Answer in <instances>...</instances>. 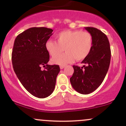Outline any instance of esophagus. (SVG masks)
<instances>
[{
    "mask_svg": "<svg viewBox=\"0 0 126 126\" xmlns=\"http://www.w3.org/2000/svg\"><path fill=\"white\" fill-rule=\"evenodd\" d=\"M64 67H65V66H60V69H63V68H64Z\"/></svg>",
    "mask_w": 126,
    "mask_h": 126,
    "instance_id": "esophagus-1",
    "label": "esophagus"
}]
</instances>
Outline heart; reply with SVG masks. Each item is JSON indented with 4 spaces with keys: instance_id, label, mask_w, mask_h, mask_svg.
<instances>
[{
    "instance_id": "heart-1",
    "label": "heart",
    "mask_w": 126,
    "mask_h": 126,
    "mask_svg": "<svg viewBox=\"0 0 126 126\" xmlns=\"http://www.w3.org/2000/svg\"><path fill=\"white\" fill-rule=\"evenodd\" d=\"M56 39L57 42L53 40L46 42V48L54 57L52 63L61 66L72 63L75 59L77 61L84 60L91 53L93 46L92 35L89 32L80 30L62 31L56 36ZM64 48L66 53L58 56Z\"/></svg>"
}]
</instances>
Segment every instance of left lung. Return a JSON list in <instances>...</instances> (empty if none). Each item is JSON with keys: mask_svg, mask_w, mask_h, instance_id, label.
<instances>
[{"mask_svg": "<svg viewBox=\"0 0 126 126\" xmlns=\"http://www.w3.org/2000/svg\"><path fill=\"white\" fill-rule=\"evenodd\" d=\"M92 35L93 46L91 53L82 63L83 67L73 66L70 78L72 87L82 94H89L100 86L106 76L111 60V49L104 33L94 27H85Z\"/></svg>", "mask_w": 126, "mask_h": 126, "instance_id": "1", "label": "left lung"}]
</instances>
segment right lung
<instances>
[{"label": "right lung", "instance_id": "right-lung-1", "mask_svg": "<svg viewBox=\"0 0 126 126\" xmlns=\"http://www.w3.org/2000/svg\"><path fill=\"white\" fill-rule=\"evenodd\" d=\"M53 30L33 27L17 36L12 53L13 68L24 88L34 96L44 98L54 90L59 65L47 64L50 59L46 43ZM45 67L44 70L41 68Z\"/></svg>", "mask_w": 126, "mask_h": 126}]
</instances>
